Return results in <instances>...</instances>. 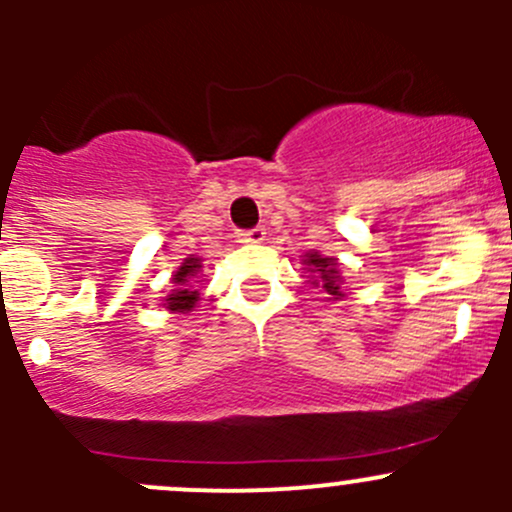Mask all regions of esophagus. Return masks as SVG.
Returning <instances> with one entry per match:
<instances>
[{
	"label": "esophagus",
	"instance_id": "obj_1",
	"mask_svg": "<svg viewBox=\"0 0 512 512\" xmlns=\"http://www.w3.org/2000/svg\"><path fill=\"white\" fill-rule=\"evenodd\" d=\"M265 227H255V230H245V232H237V242L242 245H260L265 240Z\"/></svg>",
	"mask_w": 512,
	"mask_h": 512
}]
</instances>
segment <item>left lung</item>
Masks as SVG:
<instances>
[{
    "label": "left lung",
    "instance_id": "1",
    "mask_svg": "<svg viewBox=\"0 0 512 512\" xmlns=\"http://www.w3.org/2000/svg\"><path fill=\"white\" fill-rule=\"evenodd\" d=\"M302 265L309 272V285L324 294V302H339L344 297V277L339 272L337 257H324L322 252L309 250L302 255Z\"/></svg>",
    "mask_w": 512,
    "mask_h": 512
}]
</instances>
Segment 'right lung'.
I'll return each mask as SVG.
<instances>
[{"instance_id": "obj_1", "label": "right lung", "mask_w": 512, "mask_h": 512, "mask_svg": "<svg viewBox=\"0 0 512 512\" xmlns=\"http://www.w3.org/2000/svg\"><path fill=\"white\" fill-rule=\"evenodd\" d=\"M200 272H203V260L198 255H188L183 262H180L178 270L170 277V289L168 297H163V307L168 309L170 314H188L193 312L195 304L200 299V289L195 282H198Z\"/></svg>"}]
</instances>
